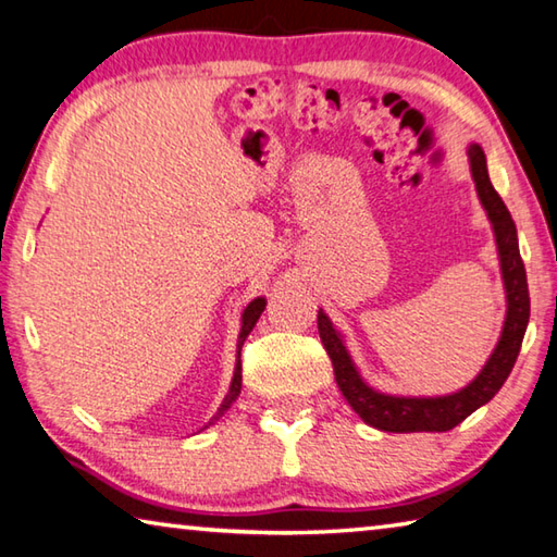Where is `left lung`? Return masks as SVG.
I'll list each match as a JSON object with an SVG mask.
<instances>
[{"instance_id": "obj_1", "label": "left lung", "mask_w": 557, "mask_h": 557, "mask_svg": "<svg viewBox=\"0 0 557 557\" xmlns=\"http://www.w3.org/2000/svg\"><path fill=\"white\" fill-rule=\"evenodd\" d=\"M468 160L474 189H478L482 209L487 211L494 240H497L504 295H507V317H504L502 336L497 341V346H494L490 360L484 362V368L480 370V375L474 377L468 387L453 394H441V397H401V394H384L380 389H372L370 384L360 377L341 331H336L333 321L323 313V309H319V336L333 362V375H336L338 389L350 404V409L356 411L362 421L380 431L433 433L455 429L460 421L468 419L474 409L484 407V404L502 389V384L507 382L521 350L523 333L531 317V299L529 282H525V268L519 252L517 224H513L509 209L497 195V189L492 187V180L487 173V158H484L482 146L470 144Z\"/></svg>"}]
</instances>
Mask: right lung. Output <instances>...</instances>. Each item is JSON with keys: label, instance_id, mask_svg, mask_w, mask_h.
<instances>
[{"label": "right lung", "instance_id": "add662e5", "mask_svg": "<svg viewBox=\"0 0 557 557\" xmlns=\"http://www.w3.org/2000/svg\"><path fill=\"white\" fill-rule=\"evenodd\" d=\"M265 305H268V299L265 297H256L250 301V305L244 309V313H240V333H238V343H236V368H234V380H231V387H228V394L224 397V401H221V407H219V411H216V417L211 419V421H216L219 417H224V413L231 409V404H234L236 399H238V394H240V348H244V343H246V338H248V333L252 331V326H256L258 323V319H260V313L265 311ZM211 421H209V426H211ZM207 429V426H205Z\"/></svg>", "mask_w": 557, "mask_h": 557}]
</instances>
